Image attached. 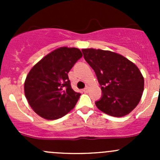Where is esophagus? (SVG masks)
Wrapping results in <instances>:
<instances>
[{"instance_id":"34e87169","label":"esophagus","mask_w":160,"mask_h":160,"mask_svg":"<svg viewBox=\"0 0 160 160\" xmlns=\"http://www.w3.org/2000/svg\"><path fill=\"white\" fill-rule=\"evenodd\" d=\"M88 90H89V87H86V88L83 90V91L85 92V93H88Z\"/></svg>"}]
</instances>
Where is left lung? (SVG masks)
<instances>
[{"label":"left lung","instance_id":"left-lung-1","mask_svg":"<svg viewBox=\"0 0 160 160\" xmlns=\"http://www.w3.org/2000/svg\"><path fill=\"white\" fill-rule=\"evenodd\" d=\"M101 85V98L95 104L108 115L123 117L139 103L144 78L138 67L123 56L111 51L82 49Z\"/></svg>","mask_w":160,"mask_h":160}]
</instances>
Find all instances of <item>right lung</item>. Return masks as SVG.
<instances>
[{
    "label": "right lung",
    "instance_id": "1",
    "mask_svg": "<svg viewBox=\"0 0 160 160\" xmlns=\"http://www.w3.org/2000/svg\"><path fill=\"white\" fill-rule=\"evenodd\" d=\"M82 56L77 48L61 47L32 67L25 82V94L36 114L55 120L75 107L81 94L72 89L68 72Z\"/></svg>",
    "mask_w": 160,
    "mask_h": 160
}]
</instances>
